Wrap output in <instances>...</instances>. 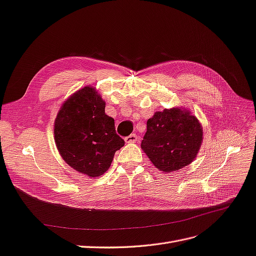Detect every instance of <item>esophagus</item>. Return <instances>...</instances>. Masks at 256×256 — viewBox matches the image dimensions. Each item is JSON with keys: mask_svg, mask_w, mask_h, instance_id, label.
<instances>
[{"mask_svg": "<svg viewBox=\"0 0 256 256\" xmlns=\"http://www.w3.org/2000/svg\"><path fill=\"white\" fill-rule=\"evenodd\" d=\"M136 140H137V135H135V134H130L128 137H126V142H128V144H133Z\"/></svg>", "mask_w": 256, "mask_h": 256, "instance_id": "1", "label": "esophagus"}]
</instances>
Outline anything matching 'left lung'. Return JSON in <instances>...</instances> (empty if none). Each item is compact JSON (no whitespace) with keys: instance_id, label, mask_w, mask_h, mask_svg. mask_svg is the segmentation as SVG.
<instances>
[{"instance_id":"obj_1","label":"left lung","mask_w":256,"mask_h":256,"mask_svg":"<svg viewBox=\"0 0 256 256\" xmlns=\"http://www.w3.org/2000/svg\"><path fill=\"white\" fill-rule=\"evenodd\" d=\"M202 142V128L188 109L156 112L147 121L142 149L163 172L181 170L193 162Z\"/></svg>"}]
</instances>
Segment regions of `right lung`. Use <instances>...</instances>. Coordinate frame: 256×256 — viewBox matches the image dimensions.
Wrapping results in <instances>:
<instances>
[{
	"mask_svg": "<svg viewBox=\"0 0 256 256\" xmlns=\"http://www.w3.org/2000/svg\"><path fill=\"white\" fill-rule=\"evenodd\" d=\"M105 105L98 91L86 86L64 102L54 121V142L62 158L92 178L110 167L116 151L124 146Z\"/></svg>",
	"mask_w": 256,
	"mask_h": 256,
	"instance_id": "obj_1",
	"label": "right lung"
}]
</instances>
